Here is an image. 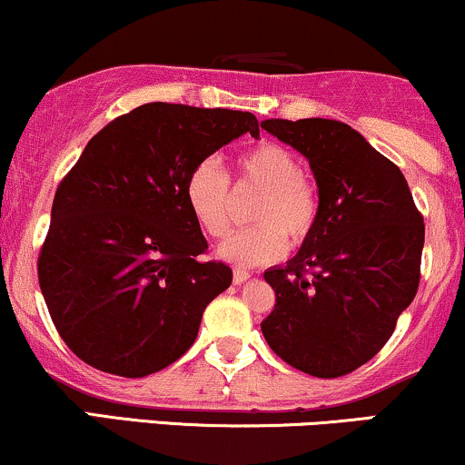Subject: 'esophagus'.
Returning a JSON list of instances; mask_svg holds the SVG:
<instances>
[{
    "mask_svg": "<svg viewBox=\"0 0 465 465\" xmlns=\"http://www.w3.org/2000/svg\"><path fill=\"white\" fill-rule=\"evenodd\" d=\"M249 277H251V272L249 271H242V268H236V271H233V283H236V286H240V283L247 282Z\"/></svg>",
    "mask_w": 465,
    "mask_h": 465,
    "instance_id": "esophagus-1",
    "label": "esophagus"
}]
</instances>
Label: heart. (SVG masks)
Instances as JSON below:
<instances>
[{"label":"heart","mask_w":465,"mask_h":465,"mask_svg":"<svg viewBox=\"0 0 465 465\" xmlns=\"http://www.w3.org/2000/svg\"><path fill=\"white\" fill-rule=\"evenodd\" d=\"M238 173L244 183L260 188L251 208L255 225L232 232L218 247V257L233 266H255L275 262L290 242H301L314 227L318 194L303 175V162L294 151L277 143H262L238 158ZM229 175L216 160L194 166L186 182V203L197 225L208 236L221 238L227 232Z\"/></svg>","instance_id":"1"}]
</instances>
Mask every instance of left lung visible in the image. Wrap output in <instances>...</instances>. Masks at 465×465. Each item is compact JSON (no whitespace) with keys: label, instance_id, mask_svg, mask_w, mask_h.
Instances as JSON below:
<instances>
[{"label":"left lung","instance_id":"1","mask_svg":"<svg viewBox=\"0 0 465 465\" xmlns=\"http://www.w3.org/2000/svg\"><path fill=\"white\" fill-rule=\"evenodd\" d=\"M262 127L305 155L318 186V216L299 253L264 272L275 307L262 333L296 371L342 377L383 349L418 292L422 216L399 166L346 123Z\"/></svg>","mask_w":465,"mask_h":465}]
</instances>
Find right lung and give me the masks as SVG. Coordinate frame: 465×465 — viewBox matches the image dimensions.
Wrapping results in <instances>:
<instances>
[{
    "label": "right lung",
    "mask_w": 465,
    "mask_h": 465,
    "mask_svg": "<svg viewBox=\"0 0 465 465\" xmlns=\"http://www.w3.org/2000/svg\"><path fill=\"white\" fill-rule=\"evenodd\" d=\"M251 134V112L144 104L94 134L55 190L38 283L60 338L80 360L147 377L197 340L232 268L203 262L186 203L194 166Z\"/></svg>",
    "instance_id": "obj_1"
}]
</instances>
